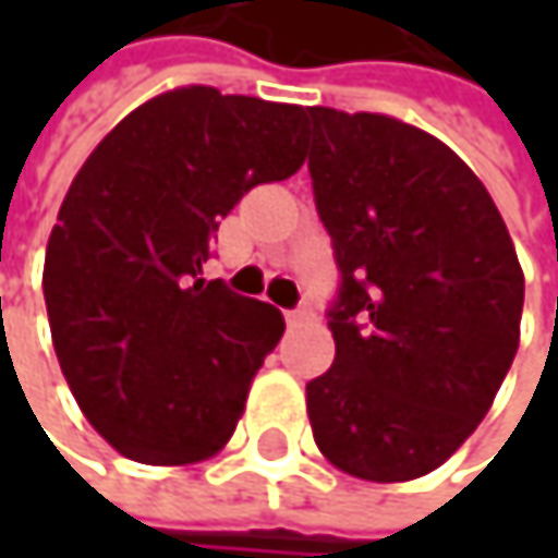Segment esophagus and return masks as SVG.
<instances>
[{"instance_id": "obj_1", "label": "esophagus", "mask_w": 558, "mask_h": 558, "mask_svg": "<svg viewBox=\"0 0 558 558\" xmlns=\"http://www.w3.org/2000/svg\"><path fill=\"white\" fill-rule=\"evenodd\" d=\"M310 319H313V310L310 306H300V310H290L287 313V323L290 326H300V323H310Z\"/></svg>"}]
</instances>
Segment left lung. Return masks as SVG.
<instances>
[{
    "instance_id": "1",
    "label": "left lung",
    "mask_w": 558,
    "mask_h": 558,
    "mask_svg": "<svg viewBox=\"0 0 558 558\" xmlns=\"http://www.w3.org/2000/svg\"><path fill=\"white\" fill-rule=\"evenodd\" d=\"M316 209L342 271L336 362L306 385L319 452L365 482L439 469L520 345L523 271L472 168L381 112L310 109Z\"/></svg>"
}]
</instances>
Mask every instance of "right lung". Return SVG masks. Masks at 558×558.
<instances>
[{
    "instance_id": "obj_1",
    "label": "right lung",
    "mask_w": 558,
    "mask_h": 558,
    "mask_svg": "<svg viewBox=\"0 0 558 558\" xmlns=\"http://www.w3.org/2000/svg\"><path fill=\"white\" fill-rule=\"evenodd\" d=\"M306 112L177 86L73 177L45 255L51 339L83 416L125 459L193 465L232 439L283 316L199 275L219 219L300 170Z\"/></svg>"
}]
</instances>
